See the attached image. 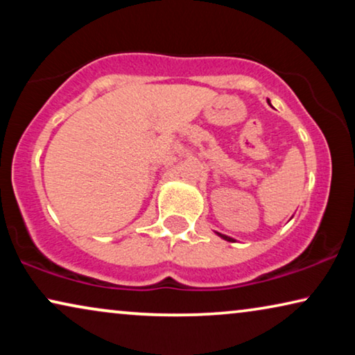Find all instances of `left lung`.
<instances>
[{"label":"left lung","instance_id":"1","mask_svg":"<svg viewBox=\"0 0 355 355\" xmlns=\"http://www.w3.org/2000/svg\"><path fill=\"white\" fill-rule=\"evenodd\" d=\"M268 105H271L270 103V100H268ZM216 232V231H215ZM218 236L221 237V239H225V241H227V242H236V239H232V237H230V236H226V234H221V232H216Z\"/></svg>","mask_w":355,"mask_h":355}]
</instances>
